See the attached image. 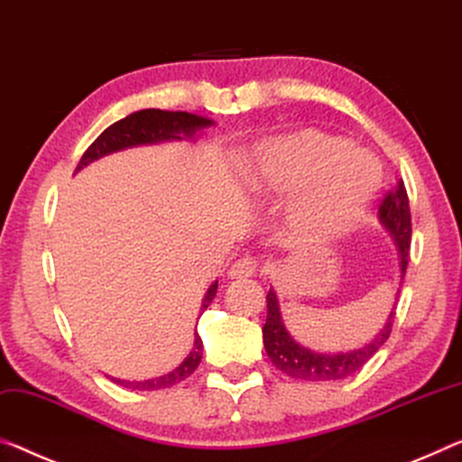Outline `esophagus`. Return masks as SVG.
<instances>
[{
  "label": "esophagus",
  "mask_w": 462,
  "mask_h": 462,
  "mask_svg": "<svg viewBox=\"0 0 462 462\" xmlns=\"http://www.w3.org/2000/svg\"><path fill=\"white\" fill-rule=\"evenodd\" d=\"M259 273V261L254 257H243L234 263L230 269V277H236V280H245V277H253Z\"/></svg>",
  "instance_id": "esophagus-1"
}]
</instances>
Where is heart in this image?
Here are the masks:
<instances>
[{
    "mask_svg": "<svg viewBox=\"0 0 462 462\" xmlns=\"http://www.w3.org/2000/svg\"><path fill=\"white\" fill-rule=\"evenodd\" d=\"M380 164L349 139L317 129L298 131L261 145L254 187L263 193L294 191L312 182L294 222L302 228H328L356 216L380 187ZM349 196L340 195V179Z\"/></svg>",
    "mask_w": 462,
    "mask_h": 462,
    "instance_id": "heart-1",
    "label": "heart"
}]
</instances>
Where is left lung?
I'll use <instances>...</instances> for the list:
<instances>
[{
    "mask_svg": "<svg viewBox=\"0 0 462 462\" xmlns=\"http://www.w3.org/2000/svg\"><path fill=\"white\" fill-rule=\"evenodd\" d=\"M378 214L380 222L391 230L394 240H397L401 251V269L405 273L409 263V248H411V209H409V197L402 180H399V185L384 195V199L380 201ZM394 314H397L394 310L389 314L384 327L380 328V333L368 346L346 351V354H314V351L298 346L290 333L285 331L280 306H277V296L273 290H269L267 320L263 325V343H265L269 360L283 374L298 380H310V383H314V380H341L362 370L364 364H368L370 357L384 346L393 333Z\"/></svg>",
    "mask_w": 462,
    "mask_h": 462,
    "instance_id": "obj_1",
    "label": "left lung"
}]
</instances>
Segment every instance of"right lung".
<instances>
[{
    "label": "right lung",
    "instance_id": "add662e5",
    "mask_svg": "<svg viewBox=\"0 0 462 462\" xmlns=\"http://www.w3.org/2000/svg\"><path fill=\"white\" fill-rule=\"evenodd\" d=\"M211 123L214 121L203 119V116H197L191 113H182V111L172 113V111H160V108H145V111H137L134 115L125 116V119L113 123L111 127L102 131V134L94 139L90 148L84 152V156L78 162L76 171L94 162V160L106 156V153L134 148V145L168 142V139H180V135L193 137L197 129L208 127ZM216 290H217V282L211 283L208 294H205L201 312L211 304V300L216 296ZM201 356H203V341L201 337L195 333V343H193L191 354H189L185 357V362H182L179 368H174L171 374L143 380V383H129V380H116V378L113 380L116 384L125 386V389H134V391L168 389V386L179 384L180 380L191 376L201 362Z\"/></svg>",
    "mask_w": 462,
    "mask_h": 462
}]
</instances>
